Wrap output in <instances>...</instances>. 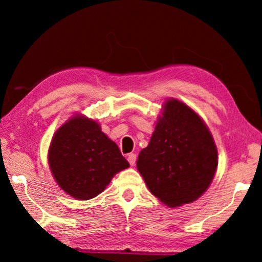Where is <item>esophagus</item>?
<instances>
[{
    "instance_id": "34e87169",
    "label": "esophagus",
    "mask_w": 262,
    "mask_h": 262,
    "mask_svg": "<svg viewBox=\"0 0 262 262\" xmlns=\"http://www.w3.org/2000/svg\"><path fill=\"white\" fill-rule=\"evenodd\" d=\"M127 159H128V162H129V164H130L132 166L135 165V163H136V155L135 154H129L127 156Z\"/></svg>"
}]
</instances>
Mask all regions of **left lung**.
<instances>
[{"mask_svg": "<svg viewBox=\"0 0 262 262\" xmlns=\"http://www.w3.org/2000/svg\"><path fill=\"white\" fill-rule=\"evenodd\" d=\"M137 170L148 188L168 207L198 200L211 184L217 149L202 119L177 99L167 100Z\"/></svg>", "mask_w": 262, "mask_h": 262, "instance_id": "obj_1", "label": "left lung"}]
</instances>
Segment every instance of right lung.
Segmentation results:
<instances>
[{
    "label": "right lung",
    "instance_id": "1",
    "mask_svg": "<svg viewBox=\"0 0 262 262\" xmlns=\"http://www.w3.org/2000/svg\"><path fill=\"white\" fill-rule=\"evenodd\" d=\"M48 163L57 185L77 200H90L114 174L129 167L118 145L96 121L76 115L53 136Z\"/></svg>",
    "mask_w": 262,
    "mask_h": 262
}]
</instances>
